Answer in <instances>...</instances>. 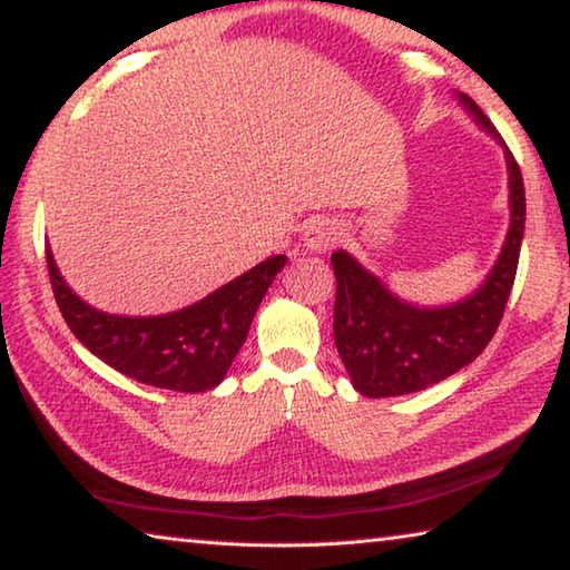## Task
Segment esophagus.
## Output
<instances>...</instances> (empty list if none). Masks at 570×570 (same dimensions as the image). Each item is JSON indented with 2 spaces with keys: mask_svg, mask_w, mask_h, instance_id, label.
<instances>
[{
  "mask_svg": "<svg viewBox=\"0 0 570 570\" xmlns=\"http://www.w3.org/2000/svg\"><path fill=\"white\" fill-rule=\"evenodd\" d=\"M342 238V228L332 218H312L304 230V246L314 254H324L330 250L336 240Z\"/></svg>",
  "mask_w": 570,
  "mask_h": 570,
  "instance_id": "1",
  "label": "esophagus"
}]
</instances>
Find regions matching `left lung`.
Wrapping results in <instances>:
<instances>
[{
	"instance_id": "1",
	"label": "left lung",
	"mask_w": 570,
	"mask_h": 570,
	"mask_svg": "<svg viewBox=\"0 0 570 570\" xmlns=\"http://www.w3.org/2000/svg\"><path fill=\"white\" fill-rule=\"evenodd\" d=\"M462 108L505 150L510 228L495 266L475 292L445 306H417L392 294L382 278L346 250H334V342L354 390L364 397H400L428 390L460 372L493 340L515 282L525 230L523 176L493 122L475 100L458 92Z\"/></svg>"
}]
</instances>
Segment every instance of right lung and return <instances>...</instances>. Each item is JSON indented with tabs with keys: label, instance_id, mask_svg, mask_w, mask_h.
I'll return each instance as SVG.
<instances>
[{
	"label": "right lung",
	"instance_id": "right-lung-1",
	"mask_svg": "<svg viewBox=\"0 0 570 570\" xmlns=\"http://www.w3.org/2000/svg\"><path fill=\"white\" fill-rule=\"evenodd\" d=\"M284 266L286 256H272L178 312L118 316L82 302L47 246L55 302L82 346L125 377L173 392H208L224 382L258 304Z\"/></svg>",
	"mask_w": 570,
	"mask_h": 570
}]
</instances>
